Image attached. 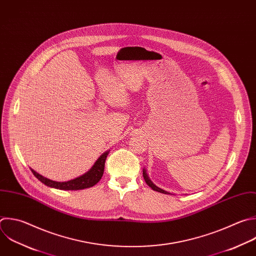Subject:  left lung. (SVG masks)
<instances>
[{"label":"left lung","mask_w":256,"mask_h":256,"mask_svg":"<svg viewBox=\"0 0 256 256\" xmlns=\"http://www.w3.org/2000/svg\"><path fill=\"white\" fill-rule=\"evenodd\" d=\"M142 176H144V181H146V183L154 190V191H156V192H160V193H164V194H168V192H166V191H164V190H162V189H160V188H158L156 185H154L152 182H150V180L148 179V175H146V171L144 170L142 171Z\"/></svg>","instance_id":"left-lung-1"}]
</instances>
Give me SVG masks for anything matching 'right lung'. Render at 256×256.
Returning <instances> with one entry per match:
<instances>
[{"instance_id": "obj_1", "label": "right lung", "mask_w": 256, "mask_h": 256, "mask_svg": "<svg viewBox=\"0 0 256 256\" xmlns=\"http://www.w3.org/2000/svg\"><path fill=\"white\" fill-rule=\"evenodd\" d=\"M108 152H106L104 154H102L98 158V160L96 162L94 166L90 170L88 173H85L84 175H82V176H80L76 179L67 181V182L52 181V180H49V179L44 178L43 176L39 175L38 173L33 171L32 168H31V171L34 174V176L38 180H40L43 184H45L46 186L55 188V189H59V190H82V189H86V188H90V187L94 186L102 179V177L104 175V162H106V156H108Z\"/></svg>"}]
</instances>
